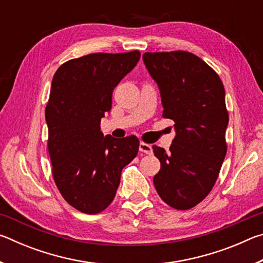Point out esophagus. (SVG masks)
<instances>
[{
	"label": "esophagus",
	"mask_w": 263,
	"mask_h": 263,
	"mask_svg": "<svg viewBox=\"0 0 263 263\" xmlns=\"http://www.w3.org/2000/svg\"><path fill=\"white\" fill-rule=\"evenodd\" d=\"M139 151L142 153H146V154H152V152H153L152 146L148 145V144H145V142H140Z\"/></svg>",
	"instance_id": "esophagus-1"
}]
</instances>
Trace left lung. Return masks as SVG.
<instances>
[{
    "mask_svg": "<svg viewBox=\"0 0 263 263\" xmlns=\"http://www.w3.org/2000/svg\"><path fill=\"white\" fill-rule=\"evenodd\" d=\"M142 60L159 87L162 117L175 123L171 152L153 146L161 162L154 186L169 206L188 210L213 188L228 151L225 89L215 70L190 52H147Z\"/></svg>",
    "mask_w": 263,
    "mask_h": 263,
    "instance_id": "obj_1",
    "label": "left lung"
}]
</instances>
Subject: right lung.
Segmentation results:
<instances>
[{"label": "right lung", "instance_id": "right-lung-1", "mask_svg": "<svg viewBox=\"0 0 263 263\" xmlns=\"http://www.w3.org/2000/svg\"><path fill=\"white\" fill-rule=\"evenodd\" d=\"M139 59V51L92 53L65 62L52 80L45 119L53 179L66 202L88 215L110 205L139 149L137 137L117 139L100 126L114 89Z\"/></svg>", "mask_w": 263, "mask_h": 263}]
</instances>
